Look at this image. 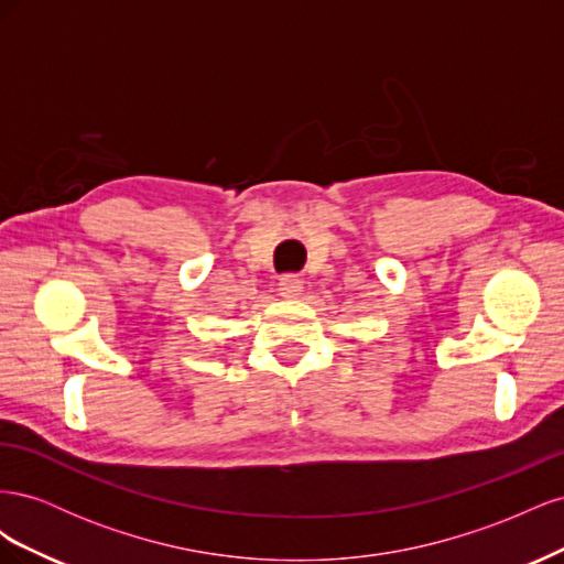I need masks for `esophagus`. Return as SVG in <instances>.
<instances>
[{
    "mask_svg": "<svg viewBox=\"0 0 564 564\" xmlns=\"http://www.w3.org/2000/svg\"><path fill=\"white\" fill-rule=\"evenodd\" d=\"M303 292V280L294 272H289V275L280 278V294L284 299H299V294Z\"/></svg>",
    "mask_w": 564,
    "mask_h": 564,
    "instance_id": "esophagus-1",
    "label": "esophagus"
}]
</instances>
